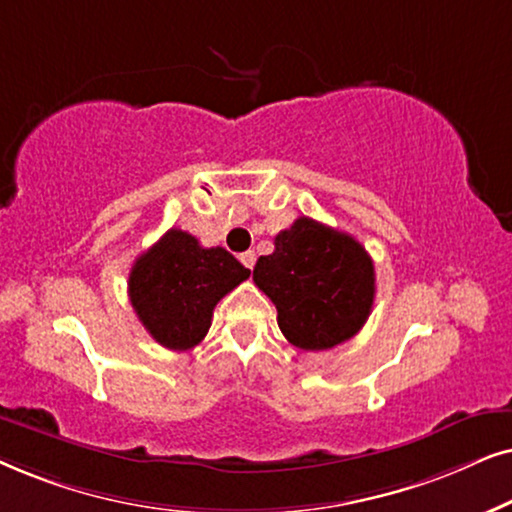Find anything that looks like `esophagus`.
Listing matches in <instances>:
<instances>
[{
  "label": "esophagus",
  "instance_id": "esophagus-1",
  "mask_svg": "<svg viewBox=\"0 0 512 512\" xmlns=\"http://www.w3.org/2000/svg\"><path fill=\"white\" fill-rule=\"evenodd\" d=\"M238 260L243 262V267H248V269H252L255 267V260H257V255L252 250H248V252H241V257H238Z\"/></svg>",
  "mask_w": 512,
  "mask_h": 512
}]
</instances>
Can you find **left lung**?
<instances>
[{
	"instance_id": "8db88e82",
	"label": "left lung",
	"mask_w": 512,
	"mask_h": 512,
	"mask_svg": "<svg viewBox=\"0 0 512 512\" xmlns=\"http://www.w3.org/2000/svg\"><path fill=\"white\" fill-rule=\"evenodd\" d=\"M257 260L252 281L276 304L292 346L325 351L358 335L374 304V264L356 238L299 217Z\"/></svg>"
}]
</instances>
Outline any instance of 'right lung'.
I'll list each match as a JSON object with an SVG mask.
<instances>
[{
    "label": "right lung",
    "instance_id": "1",
    "mask_svg": "<svg viewBox=\"0 0 512 512\" xmlns=\"http://www.w3.org/2000/svg\"><path fill=\"white\" fill-rule=\"evenodd\" d=\"M250 276L231 252L203 248L192 234L168 229L135 260L128 297L156 342L189 351L206 337L213 309Z\"/></svg>",
    "mask_w": 512,
    "mask_h": 512
}]
</instances>
